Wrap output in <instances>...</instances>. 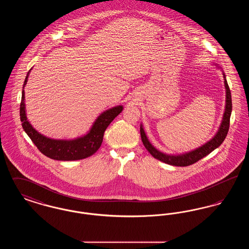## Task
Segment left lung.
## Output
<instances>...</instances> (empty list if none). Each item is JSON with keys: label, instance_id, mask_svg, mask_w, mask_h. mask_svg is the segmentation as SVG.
I'll use <instances>...</instances> for the list:
<instances>
[{"label": "left lung", "instance_id": "8db88e82", "mask_svg": "<svg viewBox=\"0 0 249 249\" xmlns=\"http://www.w3.org/2000/svg\"><path fill=\"white\" fill-rule=\"evenodd\" d=\"M224 78H225V88H226V108L223 116V120L220 125V128L216 134L213 136V139H211L209 142H206L201 147L190 151L189 153L185 154L178 155V156H172V155L164 154L161 153L160 151L157 150L154 146L149 142L147 140V137L144 133V130L142 129V126L140 127V132H141V139H142V143L144 147L147 149V151L154 157L155 159L174 166H189L197 162L200 160L203 157L207 156L209 153H211L213 150H214L216 147H218L223 141L225 140L226 136L228 134L229 128H230V119H231V109H232V104H231V90L229 88V85L227 83L226 80L225 74L223 73Z\"/></svg>", "mask_w": 249, "mask_h": 249}]
</instances>
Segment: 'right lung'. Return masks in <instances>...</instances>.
Segmentation results:
<instances>
[{
    "label": "right lung",
    "mask_w": 249,
    "mask_h": 249,
    "mask_svg": "<svg viewBox=\"0 0 249 249\" xmlns=\"http://www.w3.org/2000/svg\"><path fill=\"white\" fill-rule=\"evenodd\" d=\"M28 75L29 72L25 78L23 89L27 83ZM122 109L123 107L121 106L108 109L96 119L92 128L87 135L69 141L50 139L37 132V130L32 127L26 117L23 89L19 107V115L25 132L28 134V136L31 138L41 153L57 160H77L94 154L100 148L103 142L104 133L107 127L117 116H119Z\"/></svg>",
    "instance_id": "obj_1"
}]
</instances>
